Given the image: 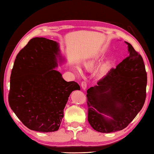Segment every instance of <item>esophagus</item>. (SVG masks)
Segmentation results:
<instances>
[{"instance_id":"1","label":"esophagus","mask_w":154,"mask_h":154,"mask_svg":"<svg viewBox=\"0 0 154 154\" xmlns=\"http://www.w3.org/2000/svg\"><path fill=\"white\" fill-rule=\"evenodd\" d=\"M81 87L83 88V90H86V88H87V83H86L85 81H82Z\"/></svg>"}]
</instances>
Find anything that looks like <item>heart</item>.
<instances>
[{
    "label": "heart",
    "instance_id": "obj_1",
    "mask_svg": "<svg viewBox=\"0 0 154 154\" xmlns=\"http://www.w3.org/2000/svg\"><path fill=\"white\" fill-rule=\"evenodd\" d=\"M100 58V55L97 54V55L93 57L92 59H90V60H86L85 62H84V63H83L84 66H85L87 69H93L94 66H95L96 62H97ZM72 69H73V71H74L75 73H76V74H79V75L81 74V73H82L81 69L80 68V66H78V65H75V64L73 65Z\"/></svg>",
    "mask_w": 154,
    "mask_h": 154
}]
</instances>
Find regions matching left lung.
<instances>
[{
    "instance_id": "obj_1",
    "label": "left lung",
    "mask_w": 154,
    "mask_h": 154,
    "mask_svg": "<svg viewBox=\"0 0 154 154\" xmlns=\"http://www.w3.org/2000/svg\"><path fill=\"white\" fill-rule=\"evenodd\" d=\"M129 55L97 85L87 90L88 120L94 130L109 133L122 130L142 109L147 74L142 56L128 42Z\"/></svg>"
}]
</instances>
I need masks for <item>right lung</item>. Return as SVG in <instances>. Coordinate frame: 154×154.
I'll return each mask as SVG.
<instances>
[{"mask_svg":"<svg viewBox=\"0 0 154 154\" xmlns=\"http://www.w3.org/2000/svg\"><path fill=\"white\" fill-rule=\"evenodd\" d=\"M62 60L56 41L33 38L16 57L10 75L8 102L24 125L31 130H58L64 109L76 82H66L57 70Z\"/></svg>","mask_w":154,"mask_h":154,"instance_id":"1","label":"right lung"}]
</instances>
